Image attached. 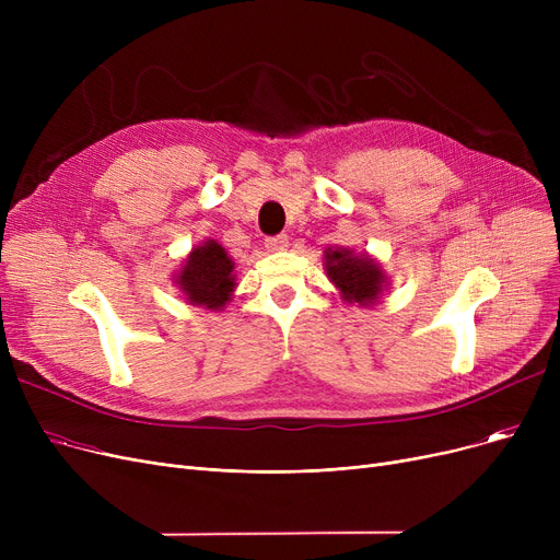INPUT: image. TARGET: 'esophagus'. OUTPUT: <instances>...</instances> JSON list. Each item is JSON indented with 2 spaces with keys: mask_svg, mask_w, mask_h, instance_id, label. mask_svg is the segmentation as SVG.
Returning <instances> with one entry per match:
<instances>
[{
  "mask_svg": "<svg viewBox=\"0 0 560 560\" xmlns=\"http://www.w3.org/2000/svg\"><path fill=\"white\" fill-rule=\"evenodd\" d=\"M265 247L270 252H283L288 247V235L279 233V235H270V238H265Z\"/></svg>",
  "mask_w": 560,
  "mask_h": 560,
  "instance_id": "esophagus-1",
  "label": "esophagus"
}]
</instances>
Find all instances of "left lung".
Instances as JSON below:
<instances>
[{"label":"left lung","instance_id":"left-lung-1","mask_svg":"<svg viewBox=\"0 0 560 560\" xmlns=\"http://www.w3.org/2000/svg\"><path fill=\"white\" fill-rule=\"evenodd\" d=\"M327 275L342 292V300L361 306L372 304L384 285V272L370 256H354L349 249L327 252Z\"/></svg>","mask_w":560,"mask_h":560}]
</instances>
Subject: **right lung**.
Here are the masks:
<instances>
[{"label":"right lung","mask_w":560,"mask_h":560,"mask_svg":"<svg viewBox=\"0 0 560 560\" xmlns=\"http://www.w3.org/2000/svg\"><path fill=\"white\" fill-rule=\"evenodd\" d=\"M233 262L215 241L192 249L176 283L182 285L190 304L222 308L233 292Z\"/></svg>","instance_id":"add662e5"}]
</instances>
